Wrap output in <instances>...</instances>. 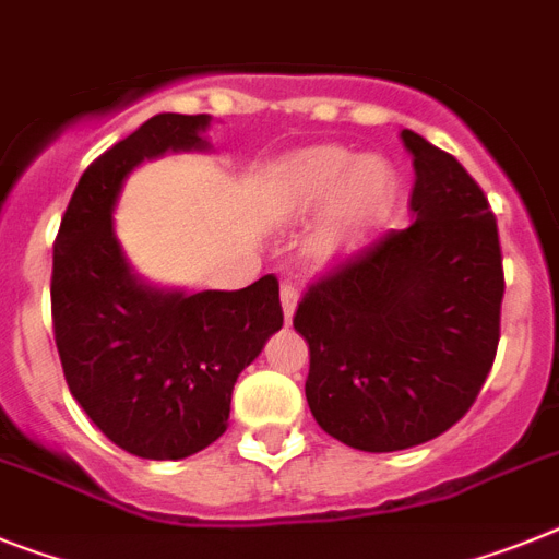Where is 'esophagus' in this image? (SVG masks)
<instances>
[{
  "mask_svg": "<svg viewBox=\"0 0 559 559\" xmlns=\"http://www.w3.org/2000/svg\"><path fill=\"white\" fill-rule=\"evenodd\" d=\"M295 307H298V289H295V284H289V281H284L281 284V309H284V321H293V312Z\"/></svg>",
  "mask_w": 559,
  "mask_h": 559,
  "instance_id": "34e87169",
  "label": "esophagus"
}]
</instances>
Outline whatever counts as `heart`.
Returning a JSON list of instances; mask_svg holds the SVG:
<instances>
[{
    "label": "heart",
    "mask_w": 559,
    "mask_h": 559,
    "mask_svg": "<svg viewBox=\"0 0 559 559\" xmlns=\"http://www.w3.org/2000/svg\"><path fill=\"white\" fill-rule=\"evenodd\" d=\"M392 190L395 176L381 158H355L344 147H309L272 176L270 213L278 224H301L326 210L304 252L312 264L330 266L364 243L386 215Z\"/></svg>",
    "instance_id": "1"
}]
</instances>
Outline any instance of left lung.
Wrapping results in <instances>:
<instances>
[{"mask_svg":"<svg viewBox=\"0 0 559 559\" xmlns=\"http://www.w3.org/2000/svg\"><path fill=\"white\" fill-rule=\"evenodd\" d=\"M415 222L349 255L295 309L307 403L360 452L438 438L480 395L500 341L503 255L495 213L454 156L403 130Z\"/></svg>","mask_w":559,"mask_h":559,"instance_id":"8db88e82","label":"left lung"}]
</instances>
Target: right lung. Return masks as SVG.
Returning a JSON list of instances; mask_svg holds the SVG:
<instances>
[{"label": "right lung", "instance_id": "add662e5", "mask_svg": "<svg viewBox=\"0 0 559 559\" xmlns=\"http://www.w3.org/2000/svg\"><path fill=\"white\" fill-rule=\"evenodd\" d=\"M210 116L158 112L84 170L53 243L56 349L70 395L105 438L181 461L227 431L233 386L281 330L278 281L187 295L144 284L112 233L124 178L167 150H207Z\"/></svg>", "mask_w": 559, "mask_h": 559}]
</instances>
